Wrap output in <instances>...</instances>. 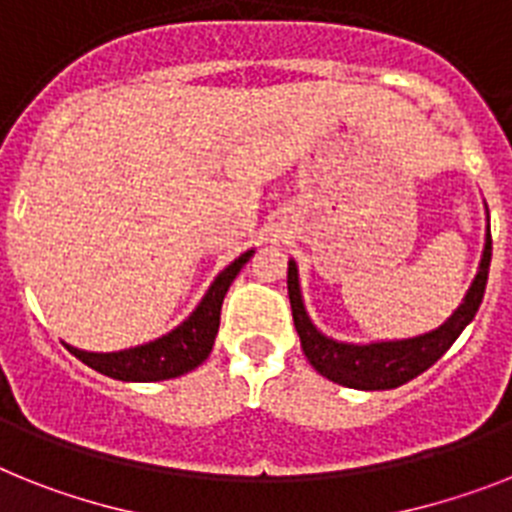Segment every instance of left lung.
<instances>
[{
    "label": "left lung",
    "instance_id": "obj_1",
    "mask_svg": "<svg viewBox=\"0 0 512 512\" xmlns=\"http://www.w3.org/2000/svg\"><path fill=\"white\" fill-rule=\"evenodd\" d=\"M489 261H492V235L487 230V243L481 253L479 272L468 287L466 298L453 311L445 324H439L432 332L408 337V340H384L369 345H353V342H337L322 335L308 319L303 306L301 282H298V266L287 261V295L293 308V322L301 337V348L308 363L314 366L329 382L353 390H395L400 384L411 382L413 377L424 374L432 363L445 356L447 348L458 340V335L471 324L484 298V287L489 277Z\"/></svg>",
    "mask_w": 512,
    "mask_h": 512
}]
</instances>
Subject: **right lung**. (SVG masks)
Listing matches in <instances>:
<instances>
[{
	"mask_svg": "<svg viewBox=\"0 0 512 512\" xmlns=\"http://www.w3.org/2000/svg\"><path fill=\"white\" fill-rule=\"evenodd\" d=\"M251 256L253 251L240 253L230 266H225L217 274V280L211 282L196 311L180 327L162 335L159 340L117 350V353H88V350H78L73 345H67V350L94 371L104 377L120 379V382H162V379L188 374L209 358L219 329L222 301H225L232 280L238 277V272L248 264Z\"/></svg>",
	"mask_w": 512,
	"mask_h": 512,
	"instance_id": "1",
	"label": "right lung"
}]
</instances>
